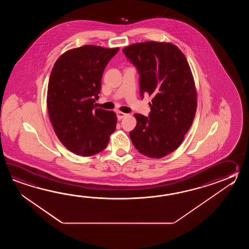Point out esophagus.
Masks as SVG:
<instances>
[{"mask_svg":"<svg viewBox=\"0 0 249 249\" xmlns=\"http://www.w3.org/2000/svg\"><path fill=\"white\" fill-rule=\"evenodd\" d=\"M127 116V114L125 113H123V112L118 111L117 112V117L118 120H121L124 117H125Z\"/></svg>","mask_w":249,"mask_h":249,"instance_id":"esophagus-1","label":"esophagus"}]
</instances>
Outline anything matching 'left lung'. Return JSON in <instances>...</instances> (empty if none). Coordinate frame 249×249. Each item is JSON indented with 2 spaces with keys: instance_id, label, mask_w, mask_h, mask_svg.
Masks as SVG:
<instances>
[{
  "instance_id": "1",
  "label": "left lung",
  "mask_w": 249,
  "mask_h": 249,
  "mask_svg": "<svg viewBox=\"0 0 249 249\" xmlns=\"http://www.w3.org/2000/svg\"><path fill=\"white\" fill-rule=\"evenodd\" d=\"M136 68L141 97H151L148 117L134 114L130 132L140 153L161 159L180 146L196 110V92L189 63L180 49L169 42H146L123 50Z\"/></svg>"
}]
</instances>
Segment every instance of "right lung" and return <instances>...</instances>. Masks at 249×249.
<instances>
[{"label":"right lung","mask_w":249,"mask_h":249,"mask_svg":"<svg viewBox=\"0 0 249 249\" xmlns=\"http://www.w3.org/2000/svg\"><path fill=\"white\" fill-rule=\"evenodd\" d=\"M119 48L85 45L68 51L54 64L48 84L50 120L71 152L90 157L105 149L116 130L113 111L96 107L104 69Z\"/></svg>","instance_id":"add662e5"}]
</instances>
